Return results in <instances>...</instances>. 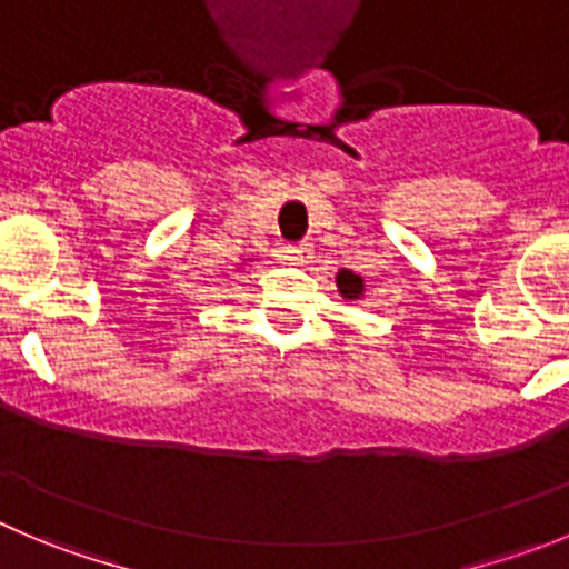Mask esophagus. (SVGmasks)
I'll return each instance as SVG.
<instances>
[{"instance_id":"obj_1","label":"esophagus","mask_w":569,"mask_h":569,"mask_svg":"<svg viewBox=\"0 0 569 569\" xmlns=\"http://www.w3.org/2000/svg\"><path fill=\"white\" fill-rule=\"evenodd\" d=\"M283 258L291 263H306L311 258V247L309 243H289V247H283Z\"/></svg>"}]
</instances>
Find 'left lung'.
<instances>
[{
	"instance_id": "obj_1",
	"label": "left lung",
	"mask_w": 569,
	"mask_h": 569,
	"mask_svg": "<svg viewBox=\"0 0 569 569\" xmlns=\"http://www.w3.org/2000/svg\"><path fill=\"white\" fill-rule=\"evenodd\" d=\"M337 289L345 300H359L365 295V280L359 274L348 272V269H339L337 272Z\"/></svg>"
}]
</instances>
